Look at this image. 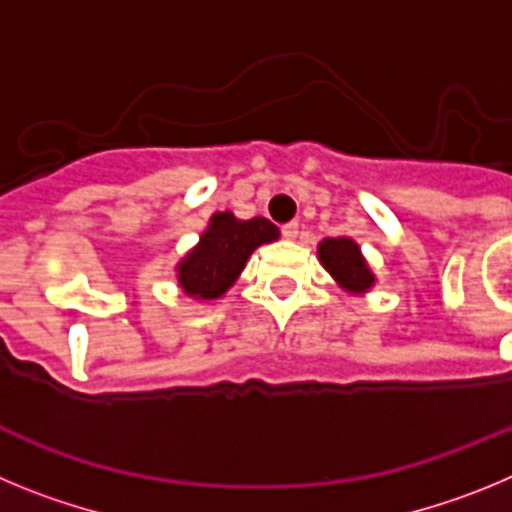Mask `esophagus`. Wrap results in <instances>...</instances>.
Segmentation results:
<instances>
[{
	"instance_id": "34e87169",
	"label": "esophagus",
	"mask_w": 512,
	"mask_h": 512,
	"mask_svg": "<svg viewBox=\"0 0 512 512\" xmlns=\"http://www.w3.org/2000/svg\"><path fill=\"white\" fill-rule=\"evenodd\" d=\"M282 235H284V238H287V241H295L297 235H300V225H297V223H287L282 228Z\"/></svg>"
}]
</instances>
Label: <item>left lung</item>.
I'll use <instances>...</instances> for the list:
<instances>
[{
    "label": "left lung",
    "instance_id": "obj_1",
    "mask_svg": "<svg viewBox=\"0 0 512 512\" xmlns=\"http://www.w3.org/2000/svg\"><path fill=\"white\" fill-rule=\"evenodd\" d=\"M318 259L330 271V277L354 295H364L374 284L372 269L366 266L361 248L351 238H325V241H320Z\"/></svg>",
    "mask_w": 512,
    "mask_h": 512
}]
</instances>
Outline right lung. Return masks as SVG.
I'll use <instances>...</instances> for the list:
<instances>
[{
	"label": "right lung",
	"mask_w": 512,
	"mask_h": 512,
	"mask_svg": "<svg viewBox=\"0 0 512 512\" xmlns=\"http://www.w3.org/2000/svg\"><path fill=\"white\" fill-rule=\"evenodd\" d=\"M277 238V225L266 217L238 220L233 212H215L200 243L176 266L179 287L194 300H217L233 287L248 256Z\"/></svg>",
	"instance_id": "right-lung-1"
}]
</instances>
